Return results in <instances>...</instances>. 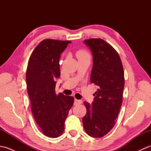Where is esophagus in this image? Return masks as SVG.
<instances>
[{"instance_id": "1", "label": "esophagus", "mask_w": 151, "mask_h": 151, "mask_svg": "<svg viewBox=\"0 0 151 151\" xmlns=\"http://www.w3.org/2000/svg\"><path fill=\"white\" fill-rule=\"evenodd\" d=\"M82 103V101L81 100H78V99H75V105H78V104H81Z\"/></svg>"}]
</instances>
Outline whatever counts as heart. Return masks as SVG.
Instances as JSON below:
<instances>
[{
    "label": "heart",
    "instance_id": "b5f03b06",
    "mask_svg": "<svg viewBox=\"0 0 151 151\" xmlns=\"http://www.w3.org/2000/svg\"><path fill=\"white\" fill-rule=\"evenodd\" d=\"M76 56H77L78 58H85V57H89V54L88 52L85 50H79L76 53Z\"/></svg>",
    "mask_w": 151,
    "mask_h": 151
}]
</instances>
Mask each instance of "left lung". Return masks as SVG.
I'll return each mask as SVG.
<instances>
[{"mask_svg":"<svg viewBox=\"0 0 151 151\" xmlns=\"http://www.w3.org/2000/svg\"><path fill=\"white\" fill-rule=\"evenodd\" d=\"M93 55L90 81L97 86L91 104L84 102L87 112L82 118L89 136L101 137L114 127L123 101L124 70L119 56L110 44L101 39L84 41Z\"/></svg>","mask_w":151,"mask_h":151,"instance_id":"obj_1","label":"left lung"}]
</instances>
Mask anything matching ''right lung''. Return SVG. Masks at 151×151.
<instances>
[{
    "label": "right lung",
    "instance_id": "add662e5",
    "mask_svg": "<svg viewBox=\"0 0 151 151\" xmlns=\"http://www.w3.org/2000/svg\"><path fill=\"white\" fill-rule=\"evenodd\" d=\"M70 41L45 40L38 44L28 60L26 81L32 112L42 132L50 137L62 135L74 98L56 95V79L60 76V54Z\"/></svg>",
    "mask_w": 151,
    "mask_h": 151
}]
</instances>
